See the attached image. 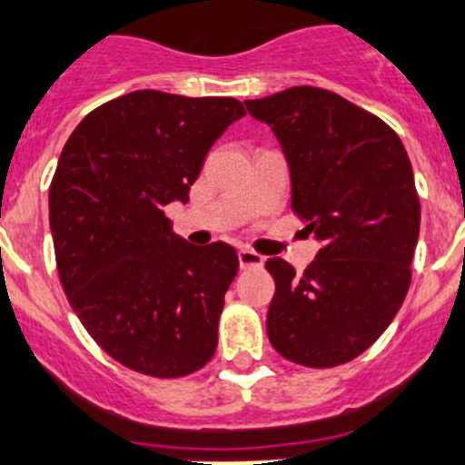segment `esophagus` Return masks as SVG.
Listing matches in <instances>:
<instances>
[{"label":"esophagus","instance_id":"34e87169","mask_svg":"<svg viewBox=\"0 0 465 465\" xmlns=\"http://www.w3.org/2000/svg\"><path fill=\"white\" fill-rule=\"evenodd\" d=\"M237 258H240L242 270H251V267H262V262H265V258H262L261 253H255V251H251V249H240Z\"/></svg>","mask_w":465,"mask_h":465}]
</instances>
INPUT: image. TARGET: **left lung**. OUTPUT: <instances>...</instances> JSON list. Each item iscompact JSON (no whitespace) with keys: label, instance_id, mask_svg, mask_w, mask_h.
<instances>
[{"label":"left lung","instance_id":"left-lung-1","mask_svg":"<svg viewBox=\"0 0 465 465\" xmlns=\"http://www.w3.org/2000/svg\"><path fill=\"white\" fill-rule=\"evenodd\" d=\"M274 131L292 182V210L321 242L297 274L270 258L276 292L267 336L311 369L346 364L376 343L411 288L420 198L401 138L376 114L321 87L244 101Z\"/></svg>","mask_w":465,"mask_h":465}]
</instances>
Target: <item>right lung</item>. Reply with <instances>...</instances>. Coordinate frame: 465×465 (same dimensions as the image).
I'll use <instances>...</instances> for the list:
<instances>
[{
    "mask_svg": "<svg viewBox=\"0 0 465 465\" xmlns=\"http://www.w3.org/2000/svg\"><path fill=\"white\" fill-rule=\"evenodd\" d=\"M244 114L230 96L140 89L92 110L62 149L48 195L59 281L89 336L144 376H189L216 351L240 258L223 242L186 244L163 207L189 200Z\"/></svg>",
    "mask_w": 465,
    "mask_h": 465,
    "instance_id": "add662e5",
    "label": "right lung"
}]
</instances>
